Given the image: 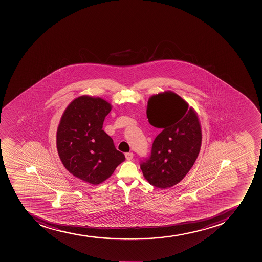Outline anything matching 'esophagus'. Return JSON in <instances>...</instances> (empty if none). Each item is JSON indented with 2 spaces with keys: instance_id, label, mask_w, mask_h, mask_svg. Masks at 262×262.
Wrapping results in <instances>:
<instances>
[{
  "instance_id": "34e87169",
  "label": "esophagus",
  "mask_w": 262,
  "mask_h": 262,
  "mask_svg": "<svg viewBox=\"0 0 262 262\" xmlns=\"http://www.w3.org/2000/svg\"><path fill=\"white\" fill-rule=\"evenodd\" d=\"M125 155V158H126V160H132V159H133V156H134L132 152H126Z\"/></svg>"
}]
</instances>
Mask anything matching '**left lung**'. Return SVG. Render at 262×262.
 I'll return each mask as SVG.
<instances>
[{"instance_id":"left-lung-1","label":"left lung","mask_w":262,"mask_h":262,"mask_svg":"<svg viewBox=\"0 0 262 262\" xmlns=\"http://www.w3.org/2000/svg\"><path fill=\"white\" fill-rule=\"evenodd\" d=\"M147 116L148 122L162 132L152 142L150 157L140 166L150 184L165 189L179 183L197 160L201 126L193 108L169 91L150 97Z\"/></svg>"}]
</instances>
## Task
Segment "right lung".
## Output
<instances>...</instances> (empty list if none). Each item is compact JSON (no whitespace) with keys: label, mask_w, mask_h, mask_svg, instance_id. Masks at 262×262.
<instances>
[{"label":"right lung","mask_w":262,"mask_h":262,"mask_svg":"<svg viewBox=\"0 0 262 262\" xmlns=\"http://www.w3.org/2000/svg\"><path fill=\"white\" fill-rule=\"evenodd\" d=\"M111 108L101 97L81 96L70 102L57 127V148L62 165L91 184L104 182L125 160L102 130Z\"/></svg>","instance_id":"add662e5"}]
</instances>
